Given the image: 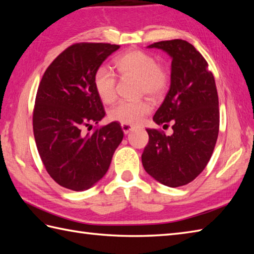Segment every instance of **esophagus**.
Returning <instances> with one entry per match:
<instances>
[{
    "label": "esophagus",
    "instance_id": "esophagus-1",
    "mask_svg": "<svg viewBox=\"0 0 254 254\" xmlns=\"http://www.w3.org/2000/svg\"><path fill=\"white\" fill-rule=\"evenodd\" d=\"M121 127H122L124 134H128L134 128V127L130 126V124H123V123L121 124Z\"/></svg>",
    "mask_w": 254,
    "mask_h": 254
}]
</instances>
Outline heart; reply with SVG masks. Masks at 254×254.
<instances>
[{
    "mask_svg": "<svg viewBox=\"0 0 254 254\" xmlns=\"http://www.w3.org/2000/svg\"><path fill=\"white\" fill-rule=\"evenodd\" d=\"M117 69L122 75H132L141 80L142 93L159 97L168 86V75L158 65L156 59L143 51H128L115 60ZM94 87L105 104L117 98L116 75L107 66L97 68L94 74ZM150 112L149 102L121 100L109 112L110 119L123 124H137Z\"/></svg>",
    "mask_w": 254,
    "mask_h": 254,
    "instance_id": "1",
    "label": "heart"
}]
</instances>
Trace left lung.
<instances>
[{"mask_svg":"<svg viewBox=\"0 0 254 254\" xmlns=\"http://www.w3.org/2000/svg\"><path fill=\"white\" fill-rule=\"evenodd\" d=\"M171 58L170 88L156 111V124L172 122L174 133L166 136L146 128L149 141L142 154L145 171L161 185H188L201 174L213 154L218 136L219 111L216 85L208 64L186 40L155 42Z\"/></svg>","mask_w":254,"mask_h":254,"instance_id":"left-lung-1","label":"left lung"}]
</instances>
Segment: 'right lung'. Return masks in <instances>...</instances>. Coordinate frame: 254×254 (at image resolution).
<instances>
[{"instance_id": "right-lung-1", "label": "right lung", "mask_w": 254, "mask_h": 254, "mask_svg": "<svg viewBox=\"0 0 254 254\" xmlns=\"http://www.w3.org/2000/svg\"><path fill=\"white\" fill-rule=\"evenodd\" d=\"M119 48L110 44L68 47L47 68L38 88L32 118L38 153L52 179L69 190H88L101 180L122 142L118 122L83 132L106 116L94 74Z\"/></svg>"}]
</instances>
